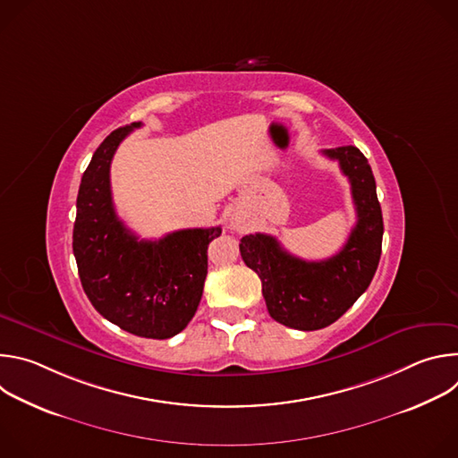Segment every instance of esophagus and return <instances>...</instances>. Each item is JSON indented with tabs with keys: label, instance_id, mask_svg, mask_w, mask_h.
<instances>
[{
	"label": "esophagus",
	"instance_id": "obj_1",
	"mask_svg": "<svg viewBox=\"0 0 458 458\" xmlns=\"http://www.w3.org/2000/svg\"><path fill=\"white\" fill-rule=\"evenodd\" d=\"M232 230H237V226H233V225H232Z\"/></svg>",
	"mask_w": 458,
	"mask_h": 458
}]
</instances>
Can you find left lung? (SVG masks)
<instances>
[{"label": "left lung", "mask_w": 458, "mask_h": 458, "mask_svg": "<svg viewBox=\"0 0 458 458\" xmlns=\"http://www.w3.org/2000/svg\"><path fill=\"white\" fill-rule=\"evenodd\" d=\"M335 159L350 179L357 223L339 253L324 260H302L288 253L274 235L241 239L244 265L263 283L268 313L288 328L311 332L335 322L369 286L382 250V212L368 159L357 147L322 152Z\"/></svg>", "instance_id": "obj_1"}]
</instances>
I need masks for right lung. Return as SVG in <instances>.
<instances>
[{
  "mask_svg": "<svg viewBox=\"0 0 458 458\" xmlns=\"http://www.w3.org/2000/svg\"><path fill=\"white\" fill-rule=\"evenodd\" d=\"M141 123L121 126L98 147L80 191L72 250L92 306L121 330L147 339L182 332L199 306L208 274V244L221 226L186 228L157 241L140 239L117 217L110 163Z\"/></svg>",
  "mask_w": 458,
  "mask_h": 458,
  "instance_id": "right-lung-1",
  "label": "right lung"
}]
</instances>
